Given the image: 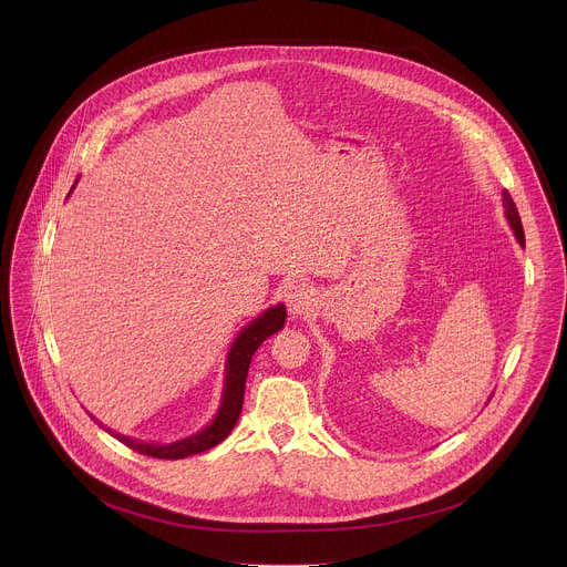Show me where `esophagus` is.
<instances>
[{
    "mask_svg": "<svg viewBox=\"0 0 567 567\" xmlns=\"http://www.w3.org/2000/svg\"><path fill=\"white\" fill-rule=\"evenodd\" d=\"M285 302H287V309L293 318L307 316L313 309V289L302 285V282H296L285 293Z\"/></svg>",
    "mask_w": 567,
    "mask_h": 567,
    "instance_id": "esophagus-1",
    "label": "esophagus"
}]
</instances>
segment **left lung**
I'll return each mask as SVG.
<instances>
[{
	"mask_svg": "<svg viewBox=\"0 0 567 567\" xmlns=\"http://www.w3.org/2000/svg\"><path fill=\"white\" fill-rule=\"evenodd\" d=\"M503 206H505V215H507V219H509V224L514 228L516 239L525 247V233H523L520 215H518V208H516V204H514V199H512V195L507 190H503Z\"/></svg>",
	"mask_w": 567,
	"mask_h": 567,
	"instance_id": "8db88e82",
	"label": "left lung"
}]
</instances>
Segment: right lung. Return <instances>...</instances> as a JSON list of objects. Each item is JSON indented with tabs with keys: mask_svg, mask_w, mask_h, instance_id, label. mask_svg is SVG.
<instances>
[{
	"mask_svg": "<svg viewBox=\"0 0 567 567\" xmlns=\"http://www.w3.org/2000/svg\"><path fill=\"white\" fill-rule=\"evenodd\" d=\"M285 318H287L285 305H276V307L267 309L262 316H258L254 322H249V326L241 330L239 337L233 341V348H230L228 361H226V383H224L221 406H219L215 420L210 422V426H206L197 435L161 446V444H145V442H136L125 435H116L114 431L105 429L101 422H96V424L103 426L107 433H112L118 442H123L132 451L147 455V457H158V460H182V457L204 453V451L217 446L219 442H224L230 435V431L237 424V417L241 413L251 357L262 346V341H267L271 334L282 330Z\"/></svg>",
	"mask_w": 567,
	"mask_h": 567,
	"instance_id": "add662e5",
	"label": "right lung"
}]
</instances>
